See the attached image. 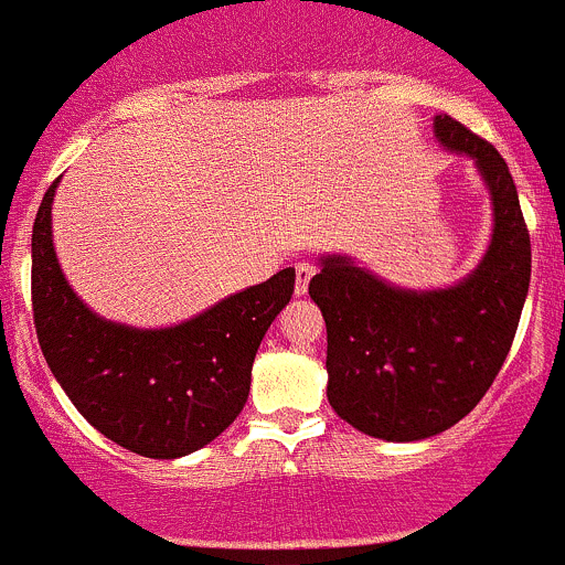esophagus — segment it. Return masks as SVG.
<instances>
[{
    "mask_svg": "<svg viewBox=\"0 0 565 565\" xmlns=\"http://www.w3.org/2000/svg\"><path fill=\"white\" fill-rule=\"evenodd\" d=\"M317 267L311 262H298L295 265V295H306L309 292V281L315 278Z\"/></svg>",
    "mask_w": 565,
    "mask_h": 565,
    "instance_id": "obj_1",
    "label": "esophagus"
}]
</instances>
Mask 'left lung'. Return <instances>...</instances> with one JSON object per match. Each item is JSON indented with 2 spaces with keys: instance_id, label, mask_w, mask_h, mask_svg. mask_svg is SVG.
<instances>
[{
  "instance_id": "left-lung-1",
  "label": "left lung",
  "mask_w": 565,
  "mask_h": 565,
  "mask_svg": "<svg viewBox=\"0 0 565 565\" xmlns=\"http://www.w3.org/2000/svg\"><path fill=\"white\" fill-rule=\"evenodd\" d=\"M443 150L470 158L489 191L492 237L478 265L437 289L385 281L347 254L319 256L309 295L328 328V402L358 431L415 443L459 424L498 377L530 287V235L500 152L448 114Z\"/></svg>"
}]
</instances>
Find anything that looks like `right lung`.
Wrapping results in <instances>:
<instances>
[{
    "mask_svg": "<svg viewBox=\"0 0 565 565\" xmlns=\"http://www.w3.org/2000/svg\"><path fill=\"white\" fill-rule=\"evenodd\" d=\"M60 180L32 226V309L45 363L111 443L150 459L188 457L246 407L256 350L292 298L295 270L284 267L167 328L114 322L73 292L56 259L51 207Z\"/></svg>",
    "mask_w": 565,
    "mask_h": 565,
    "instance_id": "add662e5",
    "label": "right lung"
}]
</instances>
